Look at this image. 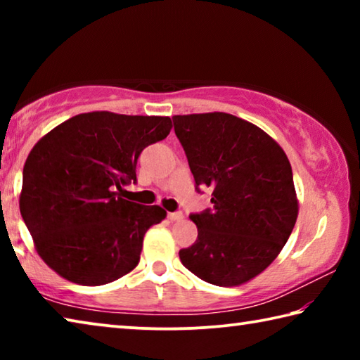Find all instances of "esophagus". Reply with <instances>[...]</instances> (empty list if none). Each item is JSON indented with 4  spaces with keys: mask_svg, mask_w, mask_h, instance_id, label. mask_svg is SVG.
I'll return each mask as SVG.
<instances>
[{
    "mask_svg": "<svg viewBox=\"0 0 360 360\" xmlns=\"http://www.w3.org/2000/svg\"><path fill=\"white\" fill-rule=\"evenodd\" d=\"M168 217H169V221L178 222V221H182V219H184V214H182L181 211H178V212H169Z\"/></svg>",
    "mask_w": 360,
    "mask_h": 360,
    "instance_id": "esophagus-1",
    "label": "esophagus"
}]
</instances>
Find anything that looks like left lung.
<instances>
[{
    "label": "left lung",
    "instance_id": "8db88e82",
    "mask_svg": "<svg viewBox=\"0 0 360 360\" xmlns=\"http://www.w3.org/2000/svg\"><path fill=\"white\" fill-rule=\"evenodd\" d=\"M197 187L212 210L191 219L198 238L179 259L203 281L233 288L260 275L294 230L298 198L281 146L251 122L227 112L173 115Z\"/></svg>",
    "mask_w": 360,
    "mask_h": 360
}]
</instances>
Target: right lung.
Instances as JSON below:
<instances>
[{"mask_svg": "<svg viewBox=\"0 0 360 360\" xmlns=\"http://www.w3.org/2000/svg\"><path fill=\"white\" fill-rule=\"evenodd\" d=\"M172 129L162 115L94 111L65 120L34 144L23 167L20 214L57 275L101 285L138 265L144 233L167 211L119 192L136 181L141 150Z\"/></svg>", "mask_w": 360, "mask_h": 360, "instance_id": "add662e5", "label": "right lung"}]
</instances>
